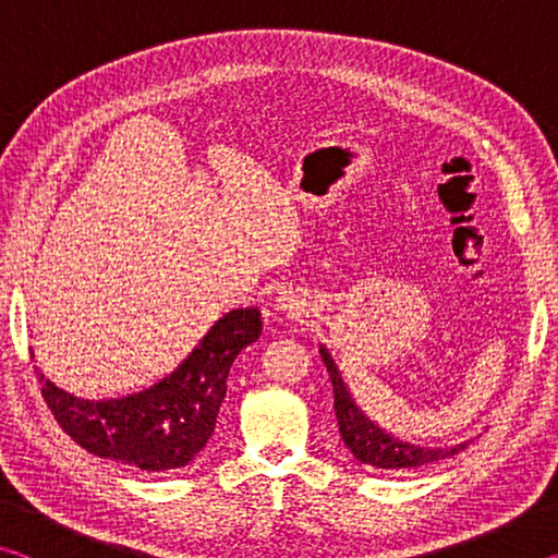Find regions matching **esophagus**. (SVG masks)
Instances as JSON below:
<instances>
[{"label": "esophagus", "mask_w": 558, "mask_h": 558, "mask_svg": "<svg viewBox=\"0 0 558 558\" xmlns=\"http://www.w3.org/2000/svg\"><path fill=\"white\" fill-rule=\"evenodd\" d=\"M278 305H280V310H288V313H295L300 302H298L295 298H292L290 292H282V295L278 298Z\"/></svg>", "instance_id": "esophagus-1"}]
</instances>
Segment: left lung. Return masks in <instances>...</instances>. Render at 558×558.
<instances>
[{"label":"left lung","mask_w":558,"mask_h":558,"mask_svg":"<svg viewBox=\"0 0 558 558\" xmlns=\"http://www.w3.org/2000/svg\"><path fill=\"white\" fill-rule=\"evenodd\" d=\"M319 354H323L327 374L329 379H332L339 436H342L344 446L359 462L372 465L376 470H415L421 465H430V462L458 456L460 450H465L470 446V440H465L448 448H421L411 446V442H403L399 438H391L389 433H384L376 423H372L362 411H359V405L352 401V396H349L342 376H339L332 356H329L325 347L319 349Z\"/></svg>","instance_id":"1"}]
</instances>
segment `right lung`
<instances>
[{
    "label": "right lung",
    "instance_id": "obj_1",
    "mask_svg": "<svg viewBox=\"0 0 558 558\" xmlns=\"http://www.w3.org/2000/svg\"><path fill=\"white\" fill-rule=\"evenodd\" d=\"M260 332L256 307L231 310L177 372L125 399H75L34 372L56 423L81 448L143 472H165L189 465L209 442L233 359Z\"/></svg>",
    "mask_w": 558,
    "mask_h": 558
}]
</instances>
